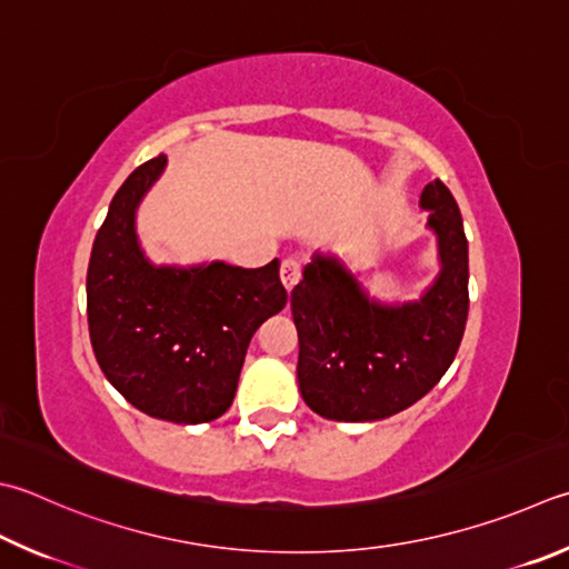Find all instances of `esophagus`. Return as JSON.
Returning <instances> with one entry per match:
<instances>
[{
	"label": "esophagus",
	"mask_w": 569,
	"mask_h": 569,
	"mask_svg": "<svg viewBox=\"0 0 569 569\" xmlns=\"http://www.w3.org/2000/svg\"><path fill=\"white\" fill-rule=\"evenodd\" d=\"M280 274H282L284 287L292 289V287L299 282V277H302V262H299L297 257H284Z\"/></svg>",
	"instance_id": "1"
}]
</instances>
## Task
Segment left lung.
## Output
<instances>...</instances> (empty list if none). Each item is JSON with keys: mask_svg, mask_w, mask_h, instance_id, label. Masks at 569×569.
<instances>
[{"mask_svg": "<svg viewBox=\"0 0 569 569\" xmlns=\"http://www.w3.org/2000/svg\"><path fill=\"white\" fill-rule=\"evenodd\" d=\"M438 234L441 274L421 302L381 307L331 257H315L292 289L302 399L331 421H379L433 389L451 367L468 319V240L441 180L421 192Z\"/></svg>", "mask_w": 569, "mask_h": 569, "instance_id": "obj_1", "label": "left lung"}]
</instances>
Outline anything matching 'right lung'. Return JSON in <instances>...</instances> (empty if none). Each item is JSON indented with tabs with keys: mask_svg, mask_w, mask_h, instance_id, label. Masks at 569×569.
<instances>
[{
	"mask_svg": "<svg viewBox=\"0 0 569 569\" xmlns=\"http://www.w3.org/2000/svg\"><path fill=\"white\" fill-rule=\"evenodd\" d=\"M166 156L138 166L96 232L86 312L91 347L126 401L173 423H206L230 409L250 339L287 305L280 260L242 270L153 267L136 238V208Z\"/></svg>",
	"mask_w": 569,
	"mask_h": 569,
	"instance_id": "right-lung-1",
	"label": "right lung"
}]
</instances>
